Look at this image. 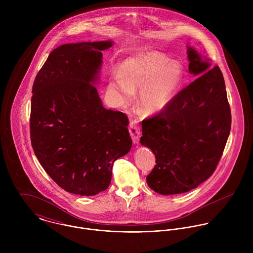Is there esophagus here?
Segmentation results:
<instances>
[{"label": "esophagus", "mask_w": 253, "mask_h": 253, "mask_svg": "<svg viewBox=\"0 0 253 253\" xmlns=\"http://www.w3.org/2000/svg\"><path fill=\"white\" fill-rule=\"evenodd\" d=\"M129 133H130V135H131V138H132L133 143H135V144L139 143V139H140L141 132H140V126H139L137 120H132V121L130 122V125H129Z\"/></svg>", "instance_id": "34e87169"}]
</instances>
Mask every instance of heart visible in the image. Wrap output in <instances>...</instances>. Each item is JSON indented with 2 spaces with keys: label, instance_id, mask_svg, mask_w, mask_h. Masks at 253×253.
<instances>
[{
  "label": "heart",
  "instance_id": "1",
  "mask_svg": "<svg viewBox=\"0 0 253 253\" xmlns=\"http://www.w3.org/2000/svg\"><path fill=\"white\" fill-rule=\"evenodd\" d=\"M184 83L179 62L160 51H145L126 59L121 73L110 78V86L123 103H129L140 89L138 104L145 114L163 111L172 101Z\"/></svg>",
  "mask_w": 253,
  "mask_h": 253
}]
</instances>
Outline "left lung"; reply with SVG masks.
I'll use <instances>...</instances> for the list:
<instances>
[{
  "mask_svg": "<svg viewBox=\"0 0 253 253\" xmlns=\"http://www.w3.org/2000/svg\"><path fill=\"white\" fill-rule=\"evenodd\" d=\"M189 72L200 75L181 89L168 107L142 122L141 144L152 150L156 165L147 184L162 195L188 192L216 169L231 129V109L218 66L209 69L188 47Z\"/></svg>",
  "mask_w": 253,
  "mask_h": 253,
  "instance_id": "left-lung-1",
  "label": "left lung"
}]
</instances>
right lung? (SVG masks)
I'll use <instances>...</instances> for the list:
<instances>
[{
    "mask_svg": "<svg viewBox=\"0 0 253 253\" xmlns=\"http://www.w3.org/2000/svg\"><path fill=\"white\" fill-rule=\"evenodd\" d=\"M111 42L67 43L50 52L32 88L30 138L59 187L94 196L110 185L113 164L132 141L126 114L102 105L92 84Z\"/></svg>",
    "mask_w": 253,
    "mask_h": 253,
    "instance_id": "obj_1",
    "label": "right lung"
}]
</instances>
